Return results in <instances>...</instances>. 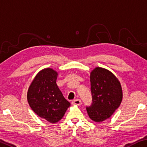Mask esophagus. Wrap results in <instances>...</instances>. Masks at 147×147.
I'll list each match as a JSON object with an SVG mask.
<instances>
[{
    "label": "esophagus",
    "mask_w": 147,
    "mask_h": 147,
    "mask_svg": "<svg viewBox=\"0 0 147 147\" xmlns=\"http://www.w3.org/2000/svg\"><path fill=\"white\" fill-rule=\"evenodd\" d=\"M72 104L73 105H78V106H80V105L82 104V102L80 99H75V100H74L73 102H72Z\"/></svg>",
    "instance_id": "1"
}]
</instances>
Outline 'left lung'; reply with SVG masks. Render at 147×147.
Wrapping results in <instances>:
<instances>
[{
	"mask_svg": "<svg viewBox=\"0 0 147 147\" xmlns=\"http://www.w3.org/2000/svg\"><path fill=\"white\" fill-rule=\"evenodd\" d=\"M92 104L86 108L88 117L100 123L108 119L119 108L123 100L121 82L112 72L95 67L90 73Z\"/></svg>",
	"mask_w": 147,
	"mask_h": 147,
	"instance_id": "1",
	"label": "left lung"
}]
</instances>
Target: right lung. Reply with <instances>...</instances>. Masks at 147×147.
<instances>
[{"label":"right lung","mask_w":147,"mask_h":147,"mask_svg":"<svg viewBox=\"0 0 147 147\" xmlns=\"http://www.w3.org/2000/svg\"><path fill=\"white\" fill-rule=\"evenodd\" d=\"M58 74L52 68L42 69L34 76L27 92V100L32 110L51 123L63 119L71 106L56 83Z\"/></svg>","instance_id":"right-lung-1"}]
</instances>
